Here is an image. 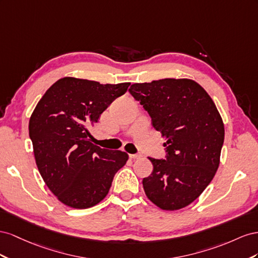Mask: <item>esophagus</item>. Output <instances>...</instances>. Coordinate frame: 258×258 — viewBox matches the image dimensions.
Wrapping results in <instances>:
<instances>
[{"label":"esophagus","mask_w":258,"mask_h":258,"mask_svg":"<svg viewBox=\"0 0 258 258\" xmlns=\"http://www.w3.org/2000/svg\"><path fill=\"white\" fill-rule=\"evenodd\" d=\"M130 158L133 159V160L139 159V158H142V154H139V153H137V154H130Z\"/></svg>","instance_id":"1"}]
</instances>
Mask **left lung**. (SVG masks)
Returning <instances> with one entry per match:
<instances>
[{"label":"left lung","mask_w":258,"mask_h":258,"mask_svg":"<svg viewBox=\"0 0 258 258\" xmlns=\"http://www.w3.org/2000/svg\"><path fill=\"white\" fill-rule=\"evenodd\" d=\"M128 91L166 141V159L149 158L153 171L143 179L145 194L162 210L185 208L214 178L225 137L222 116L207 91L190 79L135 83Z\"/></svg>","instance_id":"left-lung-1"}]
</instances>
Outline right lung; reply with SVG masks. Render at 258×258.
Listing matches in <instances>:
<instances>
[{
    "instance_id": "add662e5",
    "label": "right lung",
    "mask_w": 258,
    "mask_h": 258,
    "mask_svg": "<svg viewBox=\"0 0 258 258\" xmlns=\"http://www.w3.org/2000/svg\"><path fill=\"white\" fill-rule=\"evenodd\" d=\"M130 85L66 77L34 108L29 136L35 163L48 189L67 207L88 209L104 200L126 163V152L94 145L88 127Z\"/></svg>"
}]
</instances>
